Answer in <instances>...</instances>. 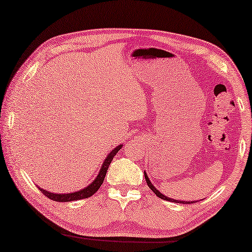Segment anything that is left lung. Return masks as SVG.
I'll return each mask as SVG.
<instances>
[{
  "instance_id": "left-lung-1",
  "label": "left lung",
  "mask_w": 252,
  "mask_h": 252,
  "mask_svg": "<svg viewBox=\"0 0 252 252\" xmlns=\"http://www.w3.org/2000/svg\"><path fill=\"white\" fill-rule=\"evenodd\" d=\"M145 180H146V183H147V185L148 187H150V189H152V191H153L156 195H158L159 199H163V200H166V201H170V202H177V203H183V204H189V203H195V202H187V201H176V200H173V199H170V197H167V196H165V195H163L162 193H159L158 192V189H156L155 188H154V185L151 183V181H150V179H148V176H147V174L145 173Z\"/></svg>"
}]
</instances>
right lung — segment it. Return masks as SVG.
<instances>
[{
	"label": "right lung",
	"mask_w": 252,
	"mask_h": 252,
	"mask_svg": "<svg viewBox=\"0 0 252 252\" xmlns=\"http://www.w3.org/2000/svg\"><path fill=\"white\" fill-rule=\"evenodd\" d=\"M122 146L123 145H118L116 148H114V150L110 152L109 155L107 156V158L105 159V162L102 163V166L100 168V171H99V174L97 175L96 180H94L92 184H89L87 188H85L84 189H80V191L75 192V193H68V194H55V193L48 192L43 189L39 188V189L43 193L45 196L48 197V199H51V200L57 201V202H70V201L87 199V197L94 194V193L98 191V189L100 188V185L102 184V182H104V180H105L106 173L109 167V164L111 163V159H113L114 156L118 153V151L121 150Z\"/></svg>",
	"instance_id": "obj_1"
}]
</instances>
